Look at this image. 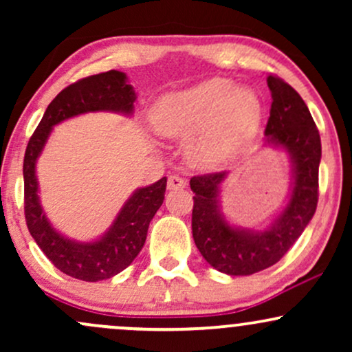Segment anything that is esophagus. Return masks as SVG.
<instances>
[{
    "mask_svg": "<svg viewBox=\"0 0 352 352\" xmlns=\"http://www.w3.org/2000/svg\"><path fill=\"white\" fill-rule=\"evenodd\" d=\"M185 187H187V182L182 179V177H179V175L168 177V182H167L168 190H184Z\"/></svg>",
    "mask_w": 352,
    "mask_h": 352,
    "instance_id": "1",
    "label": "esophagus"
}]
</instances>
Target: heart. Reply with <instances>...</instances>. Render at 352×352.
Wrapping results in <instances>:
<instances>
[{"label":"heart","instance_id":"heart-1","mask_svg":"<svg viewBox=\"0 0 352 352\" xmlns=\"http://www.w3.org/2000/svg\"><path fill=\"white\" fill-rule=\"evenodd\" d=\"M151 119L160 135L185 139L195 134L188 145L190 159L215 165L252 142L260 129L261 102L250 89L213 78L162 96Z\"/></svg>","mask_w":352,"mask_h":352}]
</instances>
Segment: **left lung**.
<instances>
[{"instance_id": "8db88e82", "label": "left lung", "mask_w": 352, "mask_h": 352, "mask_svg": "<svg viewBox=\"0 0 352 352\" xmlns=\"http://www.w3.org/2000/svg\"><path fill=\"white\" fill-rule=\"evenodd\" d=\"M272 109L265 129V147L283 148L292 162V188L285 208L266 228L228 223L221 212L220 187L228 172L197 175L193 190L192 235L201 256L218 272L248 276L270 268L301 236L318 205L321 139L309 109L294 89L270 74Z\"/></svg>"}]
</instances>
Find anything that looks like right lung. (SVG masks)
<instances>
[{"label": "right lung", "instance_id": "add662e5", "mask_svg": "<svg viewBox=\"0 0 352 352\" xmlns=\"http://www.w3.org/2000/svg\"><path fill=\"white\" fill-rule=\"evenodd\" d=\"M135 91L120 71L89 76L59 92L44 112L24 153V217L31 236L56 268L82 281H100L127 268L140 253L151 220L164 204L167 177L137 188L117 213L112 225L98 240L76 241L64 236L47 220L39 201L36 162L50 139L52 127L87 112L134 114Z\"/></svg>", "mask_w": 352, "mask_h": 352}]
</instances>
